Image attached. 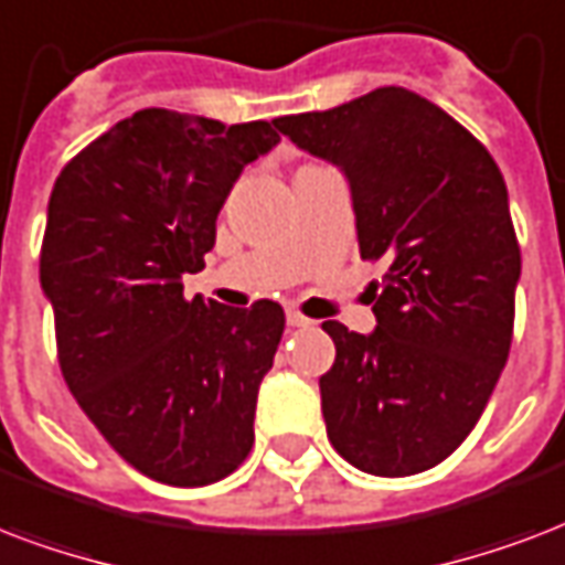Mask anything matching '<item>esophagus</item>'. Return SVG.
Segmentation results:
<instances>
[{
    "mask_svg": "<svg viewBox=\"0 0 565 565\" xmlns=\"http://www.w3.org/2000/svg\"><path fill=\"white\" fill-rule=\"evenodd\" d=\"M286 321L288 327H297V330H306V327H312V318H306V315H300L297 309H288L286 312Z\"/></svg>",
    "mask_w": 565,
    "mask_h": 565,
    "instance_id": "esophagus-1",
    "label": "esophagus"
}]
</instances>
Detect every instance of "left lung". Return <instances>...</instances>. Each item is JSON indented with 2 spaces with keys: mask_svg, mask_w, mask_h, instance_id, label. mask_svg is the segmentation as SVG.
Returning a JSON list of instances; mask_svg holds the SVG:
<instances>
[{
  "mask_svg": "<svg viewBox=\"0 0 565 565\" xmlns=\"http://www.w3.org/2000/svg\"><path fill=\"white\" fill-rule=\"evenodd\" d=\"M351 185L377 327L323 321L332 448L360 471L406 478L439 466L478 424L513 342L522 253L487 147L430 99L377 87L330 111L274 120Z\"/></svg>",
  "mask_w": 565,
  "mask_h": 565,
  "instance_id": "left-lung-1",
  "label": "left lung"
}]
</instances>
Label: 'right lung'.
Segmentation results:
<instances>
[{"mask_svg":"<svg viewBox=\"0 0 565 565\" xmlns=\"http://www.w3.org/2000/svg\"><path fill=\"white\" fill-rule=\"evenodd\" d=\"M279 143L268 120L223 126L143 108L61 170L46 209L41 286L61 374L129 466L170 487L233 475L253 448L282 306L185 300L242 170Z\"/></svg>","mask_w":565,"mask_h":565,"instance_id":"add662e5","label":"right lung"}]
</instances>
